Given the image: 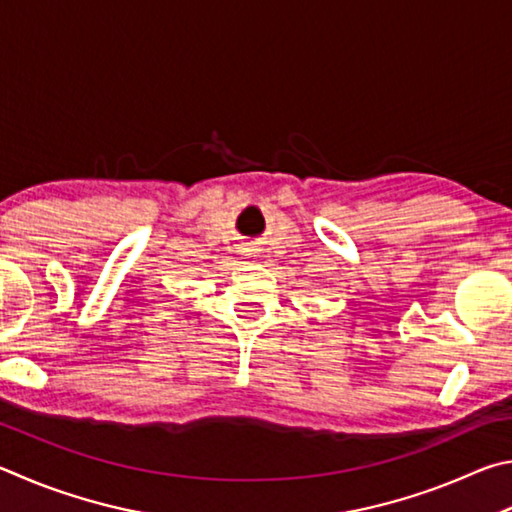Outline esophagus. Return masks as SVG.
Returning <instances> with one entry per match:
<instances>
[{
	"label": "esophagus",
	"mask_w": 512,
	"mask_h": 512,
	"mask_svg": "<svg viewBox=\"0 0 512 512\" xmlns=\"http://www.w3.org/2000/svg\"><path fill=\"white\" fill-rule=\"evenodd\" d=\"M256 254V251H251V249H245V254H242V256H245V258H251V256H254Z\"/></svg>",
	"instance_id": "obj_1"
}]
</instances>
